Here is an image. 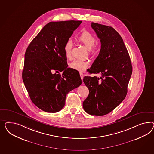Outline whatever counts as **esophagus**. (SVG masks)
<instances>
[{"instance_id":"34e87169","label":"esophagus","mask_w":154,"mask_h":154,"mask_svg":"<svg viewBox=\"0 0 154 154\" xmlns=\"http://www.w3.org/2000/svg\"><path fill=\"white\" fill-rule=\"evenodd\" d=\"M79 75H80V76H81V79L82 80L83 79V77H84V75H83L82 73H79Z\"/></svg>"}]
</instances>
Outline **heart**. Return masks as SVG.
Segmentation results:
<instances>
[{
    "mask_svg": "<svg viewBox=\"0 0 154 154\" xmlns=\"http://www.w3.org/2000/svg\"><path fill=\"white\" fill-rule=\"evenodd\" d=\"M77 41L82 44L83 45L87 48L90 54H95L96 51L95 45L96 40L94 36L87 31H83L77 37ZM73 43L70 40H68L65 43L64 46V51L65 56L67 59L72 58V50ZM89 65V63L86 60H75L71 63L69 65V67L79 72L85 71Z\"/></svg>",
    "mask_w": 154,
    "mask_h": 154,
    "instance_id": "1",
    "label": "heart"
}]
</instances>
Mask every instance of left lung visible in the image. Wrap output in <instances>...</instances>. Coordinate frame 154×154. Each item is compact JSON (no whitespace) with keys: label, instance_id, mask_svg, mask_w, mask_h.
I'll list each match as a JSON object with an SVG mask.
<instances>
[{"label":"left lung","instance_id":"left-lung-1","mask_svg":"<svg viewBox=\"0 0 154 154\" xmlns=\"http://www.w3.org/2000/svg\"><path fill=\"white\" fill-rule=\"evenodd\" d=\"M91 27L100 40L101 49L88 71L101 77H84L89 94L83 108L90 115L101 116L111 112L125 99L132 66L123 40L116 29L94 22Z\"/></svg>","mask_w":154,"mask_h":154}]
</instances>
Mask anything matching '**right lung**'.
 Listing matches in <instances>:
<instances>
[{
    "instance_id": "right-lung-1",
    "label": "right lung",
    "mask_w": 154,
    "mask_h": 154,
    "mask_svg": "<svg viewBox=\"0 0 154 154\" xmlns=\"http://www.w3.org/2000/svg\"><path fill=\"white\" fill-rule=\"evenodd\" d=\"M81 23L50 22L26 49L22 79L32 103L45 112L62 109L66 94L82 83L79 72L68 68L64 51L65 43Z\"/></svg>"
}]
</instances>
